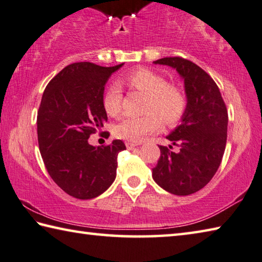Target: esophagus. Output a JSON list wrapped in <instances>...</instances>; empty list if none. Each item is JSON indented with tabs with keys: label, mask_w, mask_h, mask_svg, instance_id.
Masks as SVG:
<instances>
[{
	"label": "esophagus",
	"mask_w": 262,
	"mask_h": 262,
	"mask_svg": "<svg viewBox=\"0 0 262 262\" xmlns=\"http://www.w3.org/2000/svg\"><path fill=\"white\" fill-rule=\"evenodd\" d=\"M139 144H135V143H126L125 144V146H126V148L128 149V150H131V149H134L135 147H137V146H138Z\"/></svg>",
	"instance_id": "34e87169"
}]
</instances>
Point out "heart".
<instances>
[{"mask_svg":"<svg viewBox=\"0 0 262 262\" xmlns=\"http://www.w3.org/2000/svg\"><path fill=\"white\" fill-rule=\"evenodd\" d=\"M125 84L147 96L143 117H124L114 127V135L119 139L139 143L146 136L162 127V121L168 126L180 122L186 109V98L183 90L175 84H168L160 73L138 69L126 76ZM122 92L114 84L103 95V108L110 116L121 112Z\"/></svg>","mask_w":262,"mask_h":262,"instance_id":"obj_1","label":"heart"}]
</instances>
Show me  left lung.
<instances>
[{"mask_svg":"<svg viewBox=\"0 0 262 262\" xmlns=\"http://www.w3.org/2000/svg\"><path fill=\"white\" fill-rule=\"evenodd\" d=\"M154 64L175 69L184 81L186 109L180 125L167 136L153 180L169 193L189 195L203 189L221 164L227 144L228 112L217 85L203 69L182 57H164Z\"/></svg>","mask_w":262,"mask_h":262,"instance_id":"obj_1","label":"left lung"}]
</instances>
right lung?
<instances>
[{
  "label": "right lung",
  "mask_w": 262,
  "mask_h": 262,
  "mask_svg": "<svg viewBox=\"0 0 262 262\" xmlns=\"http://www.w3.org/2000/svg\"><path fill=\"white\" fill-rule=\"evenodd\" d=\"M123 66L70 64L42 94L36 119L41 157L53 181L77 199L102 194L116 178L117 155L125 145L113 140L108 146H92L89 138L107 122L104 86Z\"/></svg>",
  "instance_id": "right-lung-1"
}]
</instances>
